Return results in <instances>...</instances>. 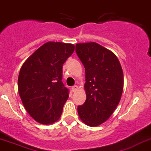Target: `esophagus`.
<instances>
[{
    "label": "esophagus",
    "instance_id": "1",
    "mask_svg": "<svg viewBox=\"0 0 151 151\" xmlns=\"http://www.w3.org/2000/svg\"><path fill=\"white\" fill-rule=\"evenodd\" d=\"M77 89H78V86H73V87H72V91H73V92H75V91H76Z\"/></svg>",
    "mask_w": 151,
    "mask_h": 151
}]
</instances>
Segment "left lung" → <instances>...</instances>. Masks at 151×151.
Returning <instances> with one entry per match:
<instances>
[{"label": "left lung", "instance_id": "1", "mask_svg": "<svg viewBox=\"0 0 151 151\" xmlns=\"http://www.w3.org/2000/svg\"><path fill=\"white\" fill-rule=\"evenodd\" d=\"M76 52L86 70V100L78 106V115L87 125H100L110 118L121 100L122 65L111 51L96 42L78 43Z\"/></svg>", "mask_w": 151, "mask_h": 151}]
</instances>
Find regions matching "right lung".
Returning <instances> with one entry per match:
<instances>
[{
	"mask_svg": "<svg viewBox=\"0 0 151 151\" xmlns=\"http://www.w3.org/2000/svg\"><path fill=\"white\" fill-rule=\"evenodd\" d=\"M75 46L48 42L26 60L18 76V91L24 108L33 119L50 124L61 116L69 90L63 79V65Z\"/></svg>",
	"mask_w": 151,
	"mask_h": 151,
	"instance_id": "1",
	"label": "right lung"
}]
</instances>
